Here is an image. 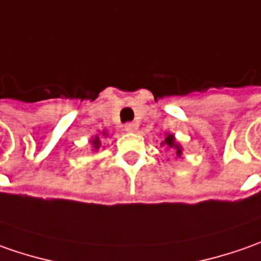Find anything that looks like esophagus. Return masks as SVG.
<instances>
[{
    "instance_id": "esophagus-1",
    "label": "esophagus",
    "mask_w": 261,
    "mask_h": 261,
    "mask_svg": "<svg viewBox=\"0 0 261 261\" xmlns=\"http://www.w3.org/2000/svg\"><path fill=\"white\" fill-rule=\"evenodd\" d=\"M137 128H139V125H137L136 122H127V124L124 125V130L127 131V133H134Z\"/></svg>"
}]
</instances>
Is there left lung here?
<instances>
[{"mask_svg":"<svg viewBox=\"0 0 261 261\" xmlns=\"http://www.w3.org/2000/svg\"><path fill=\"white\" fill-rule=\"evenodd\" d=\"M160 146H163L167 150H172L173 151V154H175L176 158H180L182 156V146H180V143H177L175 139V134H172V133H165V137L162 140V143H160Z\"/></svg>","mask_w":261,"mask_h":261,"instance_id":"1","label":"left lung"}]
</instances>
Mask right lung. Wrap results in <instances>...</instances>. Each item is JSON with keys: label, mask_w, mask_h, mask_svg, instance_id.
Returning <instances> with one entry per match:
<instances>
[{"label": "right lung", "mask_w": 261, "mask_h": 261, "mask_svg": "<svg viewBox=\"0 0 261 261\" xmlns=\"http://www.w3.org/2000/svg\"><path fill=\"white\" fill-rule=\"evenodd\" d=\"M107 137H108V131L102 130L99 134H96V136H94L92 139L89 140V143H91V151L98 153L102 148L103 139H107Z\"/></svg>", "instance_id": "right-lung-1"}]
</instances>
